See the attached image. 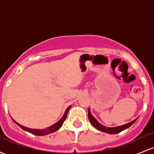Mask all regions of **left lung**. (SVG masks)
<instances>
[{"label": "left lung", "instance_id": "left-lung-1", "mask_svg": "<svg viewBox=\"0 0 154 154\" xmlns=\"http://www.w3.org/2000/svg\"><path fill=\"white\" fill-rule=\"evenodd\" d=\"M88 118H89L90 122L91 123V125H93L95 129H97V130H100V131L101 132H106V133H109V134H116V133H119L120 132L123 131V130H126V129L130 128V127L131 126L132 124L135 122L137 119H137H134L133 121H132L131 122H129L128 124H126V125H122V126L115 127V128H106V127L103 126V125H102L101 124H100L96 119H95L94 116L91 114L90 108L88 109Z\"/></svg>", "mask_w": 154, "mask_h": 154}]
</instances>
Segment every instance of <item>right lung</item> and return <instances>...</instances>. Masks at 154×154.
Wrapping results in <instances>:
<instances>
[{
  "label": "right lung",
  "instance_id": "add662e5",
  "mask_svg": "<svg viewBox=\"0 0 154 154\" xmlns=\"http://www.w3.org/2000/svg\"><path fill=\"white\" fill-rule=\"evenodd\" d=\"M71 106H69L67 108L66 111H65L64 114H63L62 117H61V119H60L59 121H58L57 122L55 123L54 125H52V126L48 127V128H46V129H43V130H36V129H30V128H26V127L22 126V125H21L20 124L17 122L15 120H14V119L13 120H14V122L17 124V125H18V126L20 127L21 128L23 129L24 130H25V131H26V132H30V133L33 134V135H38V136L46 135H48V134H50V133H52V132L57 131V130H59V129L61 128V126H62L63 122H64L65 119H66L67 114H68L69 111V109H70V108H71Z\"/></svg>",
  "mask_w": 154,
  "mask_h": 154
}]
</instances>
